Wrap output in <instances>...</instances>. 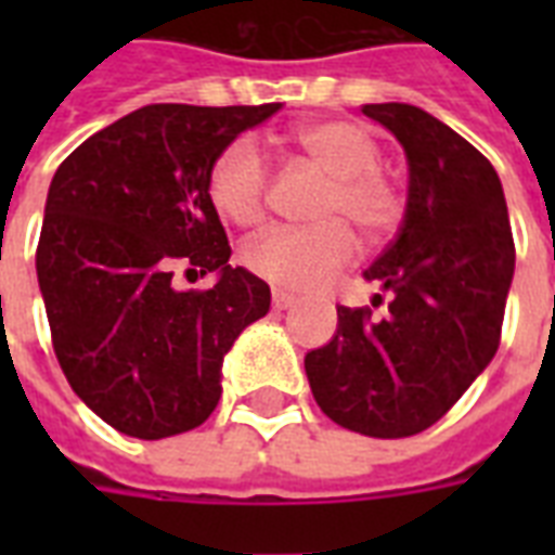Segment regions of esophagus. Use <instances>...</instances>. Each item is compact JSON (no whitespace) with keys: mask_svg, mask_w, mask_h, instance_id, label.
I'll list each match as a JSON object with an SVG mask.
<instances>
[{"mask_svg":"<svg viewBox=\"0 0 555 555\" xmlns=\"http://www.w3.org/2000/svg\"><path fill=\"white\" fill-rule=\"evenodd\" d=\"M296 305V296L285 294V291H273V311H291Z\"/></svg>","mask_w":555,"mask_h":555,"instance_id":"obj_1","label":"esophagus"}]
</instances>
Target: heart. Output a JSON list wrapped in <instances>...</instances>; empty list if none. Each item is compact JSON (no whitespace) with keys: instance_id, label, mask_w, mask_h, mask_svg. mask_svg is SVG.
<instances>
[{"instance_id":"obj_1","label":"heart","mask_w":555,"mask_h":555,"mask_svg":"<svg viewBox=\"0 0 555 555\" xmlns=\"http://www.w3.org/2000/svg\"><path fill=\"white\" fill-rule=\"evenodd\" d=\"M294 143L325 172L305 227H270L242 247L244 268L282 291H317L354 259L360 227L371 242L386 238L403 212V192L379 169L377 138L354 120H313L299 126ZM216 212L233 224H253L264 212L268 169L253 141H233L207 172Z\"/></svg>"}]
</instances>
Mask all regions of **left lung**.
I'll return each mask as SVG.
<instances>
[{
  "label": "left lung",
  "instance_id": "obj_1",
  "mask_svg": "<svg viewBox=\"0 0 555 555\" xmlns=\"http://www.w3.org/2000/svg\"><path fill=\"white\" fill-rule=\"evenodd\" d=\"M363 115L409 158L400 233L365 270L388 311L339 305L337 334L305 371L343 429L409 438L438 423L499 351L516 244L499 176L473 143L409 103H369Z\"/></svg>",
  "mask_w": 555,
  "mask_h": 555
}]
</instances>
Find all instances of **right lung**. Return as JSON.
<instances>
[{
    "instance_id": "1",
    "label": "right lung",
    "mask_w": 555,
    "mask_h": 555,
    "mask_svg": "<svg viewBox=\"0 0 555 555\" xmlns=\"http://www.w3.org/2000/svg\"><path fill=\"white\" fill-rule=\"evenodd\" d=\"M279 108L143 106L54 172L37 244L51 346L74 395L124 435L160 440L207 421L224 354L270 311L268 282L230 264L207 172ZM178 267L218 269L219 282L178 292Z\"/></svg>"
}]
</instances>
